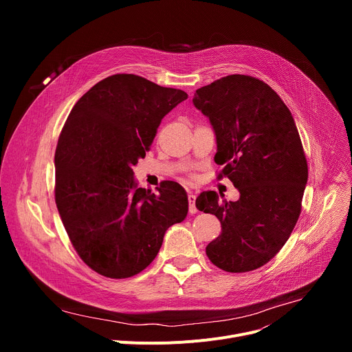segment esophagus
<instances>
[{"mask_svg": "<svg viewBox=\"0 0 352 352\" xmlns=\"http://www.w3.org/2000/svg\"><path fill=\"white\" fill-rule=\"evenodd\" d=\"M195 200H196V195L193 192H188V202H189V213L195 214L197 212L196 206H195Z\"/></svg>", "mask_w": 352, "mask_h": 352, "instance_id": "obj_1", "label": "esophagus"}]
</instances>
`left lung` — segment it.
I'll use <instances>...</instances> for the list:
<instances>
[{"instance_id":"1","label":"left lung","mask_w":352,"mask_h":352,"mask_svg":"<svg viewBox=\"0 0 352 352\" xmlns=\"http://www.w3.org/2000/svg\"><path fill=\"white\" fill-rule=\"evenodd\" d=\"M192 102L216 133L219 178L228 177L239 190L236 202L214 190L196 199L199 210L221 223L206 255L224 272L259 269L278 254L300 214L308 164L295 121L280 96L254 76L217 79Z\"/></svg>"}]
</instances>
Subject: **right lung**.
<instances>
[{
    "label": "right lung",
    "instance_id": "right-lung-1",
    "mask_svg": "<svg viewBox=\"0 0 352 352\" xmlns=\"http://www.w3.org/2000/svg\"><path fill=\"white\" fill-rule=\"evenodd\" d=\"M188 98L142 76L96 83L71 110L56 148V204L80 259L96 273L128 278L157 256L168 227L188 213L185 189L138 188L132 167L162 120Z\"/></svg>",
    "mask_w": 352,
    "mask_h": 352
}]
</instances>
